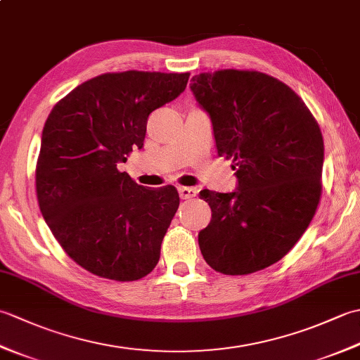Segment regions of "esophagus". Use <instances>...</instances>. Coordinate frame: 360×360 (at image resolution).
Here are the masks:
<instances>
[{
	"label": "esophagus",
	"mask_w": 360,
	"mask_h": 360,
	"mask_svg": "<svg viewBox=\"0 0 360 360\" xmlns=\"http://www.w3.org/2000/svg\"><path fill=\"white\" fill-rule=\"evenodd\" d=\"M178 192H179L181 200H190V198L196 196V193H198L196 188H193V187H179Z\"/></svg>",
	"instance_id": "esophagus-1"
}]
</instances>
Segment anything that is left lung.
I'll return each instance as SVG.
<instances>
[{
  "instance_id": "left-lung-1",
  "label": "left lung",
  "mask_w": 360,
  "mask_h": 360,
  "mask_svg": "<svg viewBox=\"0 0 360 360\" xmlns=\"http://www.w3.org/2000/svg\"><path fill=\"white\" fill-rule=\"evenodd\" d=\"M190 89L209 114L218 155L232 159V193L202 190L212 209L198 235L205 262L246 275L277 263L307 231L322 195L323 137L308 106L258 71L202 72Z\"/></svg>"
}]
</instances>
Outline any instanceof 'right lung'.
I'll return each instance as SVG.
<instances>
[{
	"mask_svg": "<svg viewBox=\"0 0 360 360\" xmlns=\"http://www.w3.org/2000/svg\"><path fill=\"white\" fill-rule=\"evenodd\" d=\"M190 74L97 75L46 119L35 184L41 215L83 269L116 281L148 275L179 207L173 186L145 188L117 164L143 147L150 114L186 89Z\"/></svg>",
	"mask_w": 360,
	"mask_h": 360,
	"instance_id": "add662e5",
	"label": "right lung"
}]
</instances>
